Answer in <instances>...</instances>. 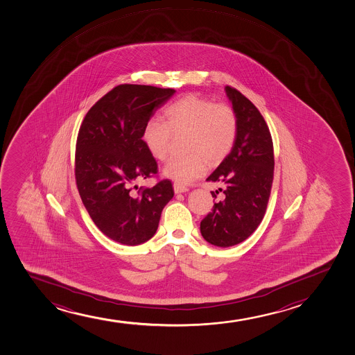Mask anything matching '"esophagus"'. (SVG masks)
<instances>
[{
    "label": "esophagus",
    "instance_id": "34e87169",
    "mask_svg": "<svg viewBox=\"0 0 355 355\" xmlns=\"http://www.w3.org/2000/svg\"><path fill=\"white\" fill-rule=\"evenodd\" d=\"M174 192L176 193V194H179V193H186L188 192V188L184 187V186H182V184H174Z\"/></svg>",
    "mask_w": 355,
    "mask_h": 355
}]
</instances>
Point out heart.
<instances>
[{
	"instance_id": "heart-1",
	"label": "heart",
	"mask_w": 355,
	"mask_h": 355,
	"mask_svg": "<svg viewBox=\"0 0 355 355\" xmlns=\"http://www.w3.org/2000/svg\"><path fill=\"white\" fill-rule=\"evenodd\" d=\"M163 119H149L141 131V141L154 159L168 155L173 135L186 134L187 155L173 156L162 174L178 184H189L207 171V161L216 166L236 144L239 123L231 106L199 94H188L163 109Z\"/></svg>"
}]
</instances>
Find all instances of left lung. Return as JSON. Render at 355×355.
<instances>
[{
    "label": "left lung",
    "instance_id": "obj_1",
    "mask_svg": "<svg viewBox=\"0 0 355 355\" xmlns=\"http://www.w3.org/2000/svg\"><path fill=\"white\" fill-rule=\"evenodd\" d=\"M225 90L238 117V137L231 154L207 178L223 184V200L200 223L205 241L219 248L239 244L261 224L275 168L272 139L264 117L239 91L231 86ZM212 196L216 198L214 192Z\"/></svg>",
    "mask_w": 355,
    "mask_h": 355
}]
</instances>
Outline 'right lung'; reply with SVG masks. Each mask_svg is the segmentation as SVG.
Returning <instances> with one entry per match:
<instances>
[{
  "label": "right lung",
  "instance_id": "1",
  "mask_svg": "<svg viewBox=\"0 0 355 355\" xmlns=\"http://www.w3.org/2000/svg\"><path fill=\"white\" fill-rule=\"evenodd\" d=\"M174 94L150 85L116 86L91 107L78 132V192L96 226L121 244L149 241L174 196L169 180L151 188L136 184L157 174L156 159L141 141L143 125Z\"/></svg>",
  "mask_w": 355,
  "mask_h": 355
}]
</instances>
